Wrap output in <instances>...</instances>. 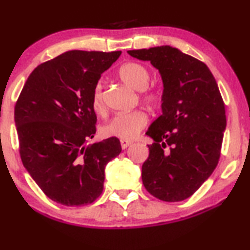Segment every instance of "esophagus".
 <instances>
[{
  "mask_svg": "<svg viewBox=\"0 0 250 250\" xmlns=\"http://www.w3.org/2000/svg\"><path fill=\"white\" fill-rule=\"evenodd\" d=\"M120 143H121V147H122V149L128 148V147L132 144L131 142H130V140H126V139H121V140H120Z\"/></svg>",
  "mask_w": 250,
  "mask_h": 250,
  "instance_id": "obj_1",
  "label": "esophagus"
}]
</instances>
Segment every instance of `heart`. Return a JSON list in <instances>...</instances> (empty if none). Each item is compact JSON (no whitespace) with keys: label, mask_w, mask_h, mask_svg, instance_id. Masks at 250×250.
Masks as SVG:
<instances>
[{"label":"heart","mask_w":250,"mask_h":250,"mask_svg":"<svg viewBox=\"0 0 250 250\" xmlns=\"http://www.w3.org/2000/svg\"><path fill=\"white\" fill-rule=\"evenodd\" d=\"M119 76L122 82L136 90H144L148 86L150 75L145 66L140 63L128 62L119 69ZM144 101L154 104L159 101V95L153 91H145L143 94ZM91 107L96 113L104 112L103 86L102 83H95L91 93ZM148 117L145 112L136 110L128 113L114 115L111 120L101 126V135L105 138L115 137L120 139H132L145 128Z\"/></svg>","instance_id":"b5f03b06"}]
</instances>
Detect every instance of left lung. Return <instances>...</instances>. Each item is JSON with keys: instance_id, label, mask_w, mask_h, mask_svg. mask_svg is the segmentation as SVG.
<instances>
[{"instance_id": "obj_1", "label": "left lung", "mask_w": 250, "mask_h": 250, "mask_svg": "<svg viewBox=\"0 0 250 250\" xmlns=\"http://www.w3.org/2000/svg\"><path fill=\"white\" fill-rule=\"evenodd\" d=\"M128 54L149 61L163 82L162 114L146 132L154 143L143 184L164 202L187 199L219 163L227 118L215 78L205 63L168 45Z\"/></svg>"}]
</instances>
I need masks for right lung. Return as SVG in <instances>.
<instances>
[{"label": "right lung", "instance_id": "right-lung-1", "mask_svg": "<svg viewBox=\"0 0 250 250\" xmlns=\"http://www.w3.org/2000/svg\"><path fill=\"white\" fill-rule=\"evenodd\" d=\"M121 51H68L28 77L15 107L23 167L48 198L65 206L93 203L105 167L121 153L111 137L87 146L96 132L91 93Z\"/></svg>", "mask_w": 250, "mask_h": 250}]
</instances>
